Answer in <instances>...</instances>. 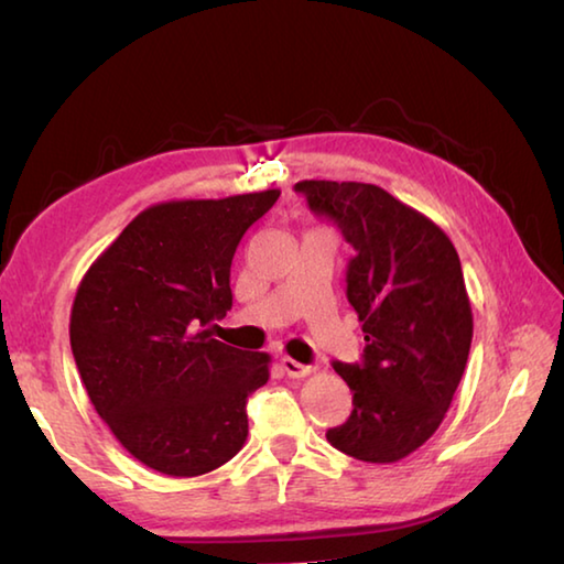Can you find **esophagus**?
I'll list each match as a JSON object with an SVG mask.
<instances>
[{"label": "esophagus", "instance_id": "1", "mask_svg": "<svg viewBox=\"0 0 564 564\" xmlns=\"http://www.w3.org/2000/svg\"><path fill=\"white\" fill-rule=\"evenodd\" d=\"M279 366H281V370H283V373L289 376V378H305V376H308L311 370H313L311 366H303V362L293 360V358H281Z\"/></svg>", "mask_w": 564, "mask_h": 564}]
</instances>
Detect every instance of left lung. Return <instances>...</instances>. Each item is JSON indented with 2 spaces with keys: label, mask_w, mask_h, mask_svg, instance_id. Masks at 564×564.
Masks as SVG:
<instances>
[{
  "label": "left lung",
  "mask_w": 564,
  "mask_h": 564,
  "mask_svg": "<svg viewBox=\"0 0 564 564\" xmlns=\"http://www.w3.org/2000/svg\"><path fill=\"white\" fill-rule=\"evenodd\" d=\"M316 216L352 246L346 295L366 333L360 362L333 360L352 390L328 443L362 463H395L443 423L473 340V311L451 238L388 191L358 181H299Z\"/></svg>",
  "instance_id": "left-lung-1"
}]
</instances>
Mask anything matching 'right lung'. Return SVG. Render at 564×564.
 I'll list each match as a JSON object with an SVG mask.
<instances>
[{"label":"right lung","mask_w":564,"mask_h":564,"mask_svg":"<svg viewBox=\"0 0 564 564\" xmlns=\"http://www.w3.org/2000/svg\"><path fill=\"white\" fill-rule=\"evenodd\" d=\"M281 191L166 202L141 212L84 275L69 338L94 408L127 451L171 477L241 451L265 352L212 338L231 311V261Z\"/></svg>","instance_id":"right-lung-1"}]
</instances>
